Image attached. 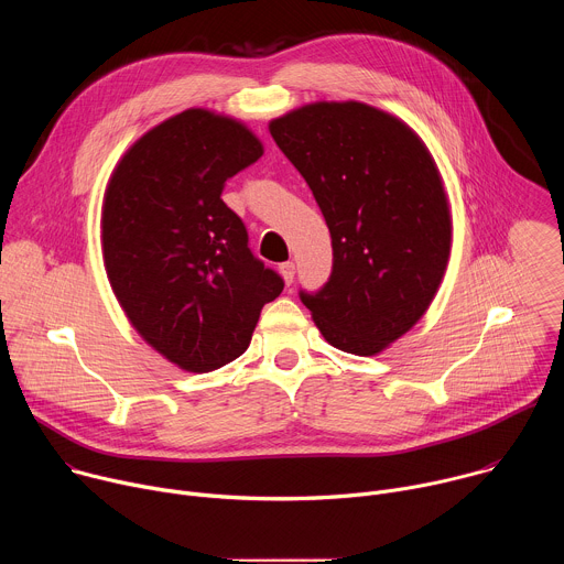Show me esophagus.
Masks as SVG:
<instances>
[{"instance_id": "obj_1", "label": "esophagus", "mask_w": 564, "mask_h": 564, "mask_svg": "<svg viewBox=\"0 0 564 564\" xmlns=\"http://www.w3.org/2000/svg\"><path fill=\"white\" fill-rule=\"evenodd\" d=\"M279 270H281V274H283V279H285V283L290 285V283L294 281V272H296L294 263H292V261H288V263H281V265H279Z\"/></svg>"}]
</instances>
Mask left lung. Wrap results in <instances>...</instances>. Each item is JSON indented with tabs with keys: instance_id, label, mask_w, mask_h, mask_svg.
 <instances>
[{
	"instance_id": "8db88e82",
	"label": "left lung",
	"mask_w": 564,
	"mask_h": 564,
	"mask_svg": "<svg viewBox=\"0 0 564 564\" xmlns=\"http://www.w3.org/2000/svg\"><path fill=\"white\" fill-rule=\"evenodd\" d=\"M333 238V272L303 305L326 341L370 357L431 305L451 252L440 172L401 120L361 102H316L270 122Z\"/></svg>"
}]
</instances>
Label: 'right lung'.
Masks as SVG:
<instances>
[{"label":"right lung","instance_id":"right-lung-1","mask_svg":"<svg viewBox=\"0 0 564 564\" xmlns=\"http://www.w3.org/2000/svg\"><path fill=\"white\" fill-rule=\"evenodd\" d=\"M263 155L240 122L187 109L144 133L105 196L102 248L133 328L189 372L243 355L283 279L250 250L246 223L220 194Z\"/></svg>","mask_w":564,"mask_h":564}]
</instances>
